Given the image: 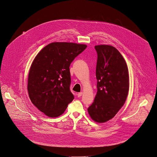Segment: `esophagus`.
<instances>
[{
    "label": "esophagus",
    "instance_id": "esophagus-1",
    "mask_svg": "<svg viewBox=\"0 0 157 157\" xmlns=\"http://www.w3.org/2000/svg\"><path fill=\"white\" fill-rule=\"evenodd\" d=\"M82 94H83V93L82 92H80V93H79L78 94V97H81L82 95Z\"/></svg>",
    "mask_w": 157,
    "mask_h": 157
}]
</instances>
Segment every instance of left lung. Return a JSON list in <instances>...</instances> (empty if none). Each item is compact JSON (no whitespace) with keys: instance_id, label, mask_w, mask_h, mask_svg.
<instances>
[{"instance_id":"obj_1","label":"left lung","mask_w":157,"mask_h":157,"mask_svg":"<svg viewBox=\"0 0 157 157\" xmlns=\"http://www.w3.org/2000/svg\"><path fill=\"white\" fill-rule=\"evenodd\" d=\"M97 53V92L88 108L91 118L103 123L113 118L124 105L129 91V73L127 63L113 46H95Z\"/></svg>"}]
</instances>
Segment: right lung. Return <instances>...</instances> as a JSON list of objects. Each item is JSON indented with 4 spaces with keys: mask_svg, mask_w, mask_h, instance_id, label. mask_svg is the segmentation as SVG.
<instances>
[{
    "mask_svg": "<svg viewBox=\"0 0 157 157\" xmlns=\"http://www.w3.org/2000/svg\"><path fill=\"white\" fill-rule=\"evenodd\" d=\"M86 45L52 42L42 49L33 61L27 91L32 103L51 118L62 115L74 99L70 90L69 66Z\"/></svg>",
    "mask_w": 157,
    "mask_h": 157,
    "instance_id": "add662e5",
    "label": "right lung"
}]
</instances>
